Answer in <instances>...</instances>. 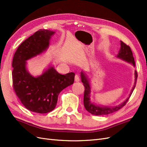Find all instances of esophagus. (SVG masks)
I'll list each match as a JSON object with an SVG mask.
<instances>
[{"label":"esophagus","instance_id":"1","mask_svg":"<svg viewBox=\"0 0 147 147\" xmlns=\"http://www.w3.org/2000/svg\"><path fill=\"white\" fill-rule=\"evenodd\" d=\"M80 80V75L78 74H76L75 76V81L76 82H78Z\"/></svg>","mask_w":147,"mask_h":147}]
</instances>
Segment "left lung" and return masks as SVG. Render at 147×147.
Wrapping results in <instances>:
<instances>
[{"label": "left lung", "mask_w": 147, "mask_h": 147, "mask_svg": "<svg viewBox=\"0 0 147 147\" xmlns=\"http://www.w3.org/2000/svg\"><path fill=\"white\" fill-rule=\"evenodd\" d=\"M117 57L121 59L124 61H125L128 63H131L133 65L135 66V61L134 58L132 55V52L131 50V48L129 46L127 45L126 43H124L122 41H121V48H120V50L119 51L118 55ZM137 71H135V83L134 87L132 88V90L129 94V97H128L127 99L124 101L121 104H120L117 106L112 107H103V106H98L96 105L91 103L90 101V93H91V88L90 84L89 83V82L86 77V75L83 74V72H81V78H82V82L83 83V85L84 86V99H83V103L84 106L85 107L86 110L88 112L90 113L97 115V116H102V115H106L110 113H112L113 112H117L118 110L121 109L123 106L125 105L128 101V99H129L132 93L134 91V88L136 87V83L137 78Z\"/></svg>", "instance_id": "8db88e82"}]
</instances>
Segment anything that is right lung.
<instances>
[{
	"label": "right lung",
	"instance_id": "1",
	"mask_svg": "<svg viewBox=\"0 0 147 147\" xmlns=\"http://www.w3.org/2000/svg\"><path fill=\"white\" fill-rule=\"evenodd\" d=\"M54 34L50 30H38L21 44L13 56V90L25 107L35 113H46L54 110L59 93L74 82V72L61 75L53 67L37 77L26 70V61L45 51Z\"/></svg>",
	"mask_w": 147,
	"mask_h": 147
}]
</instances>
